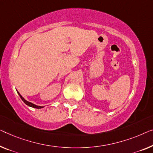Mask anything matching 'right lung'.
Segmentation results:
<instances>
[{
    "mask_svg": "<svg viewBox=\"0 0 153 153\" xmlns=\"http://www.w3.org/2000/svg\"><path fill=\"white\" fill-rule=\"evenodd\" d=\"M18 92V94L19 95V96H20V98H21V100H22V101H23V102L25 104H27V106H30V107H32V108H44L45 106H38V105H36V104H33V103H31V102H28V101H27V100L24 98L20 94V93L18 92V91H17Z\"/></svg>",
    "mask_w": 153,
    "mask_h": 153,
    "instance_id": "obj_1",
    "label": "right lung"
}]
</instances>
